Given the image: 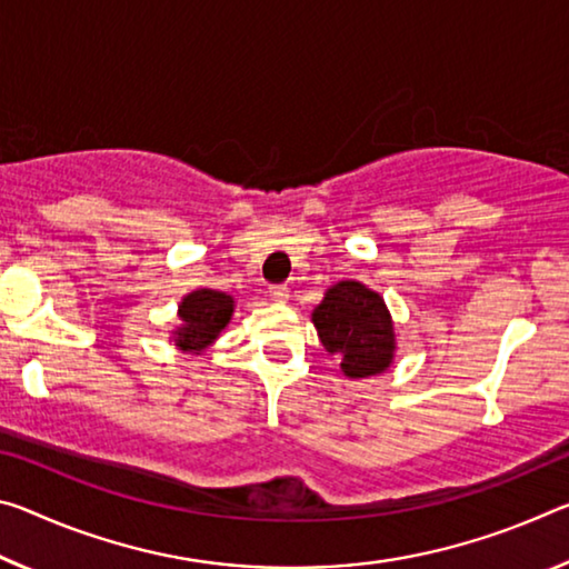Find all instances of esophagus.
Returning <instances> with one entry per match:
<instances>
[{"label": "esophagus", "instance_id": "esophagus-1", "mask_svg": "<svg viewBox=\"0 0 569 569\" xmlns=\"http://www.w3.org/2000/svg\"><path fill=\"white\" fill-rule=\"evenodd\" d=\"M270 299L276 303H286L288 301V288L286 286H270Z\"/></svg>", "mask_w": 569, "mask_h": 569}]
</instances>
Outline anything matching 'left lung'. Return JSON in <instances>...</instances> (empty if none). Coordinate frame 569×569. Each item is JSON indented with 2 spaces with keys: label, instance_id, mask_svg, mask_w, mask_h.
Instances as JSON below:
<instances>
[{
  "label": "left lung",
  "instance_id": "8db88e82",
  "mask_svg": "<svg viewBox=\"0 0 569 569\" xmlns=\"http://www.w3.org/2000/svg\"><path fill=\"white\" fill-rule=\"evenodd\" d=\"M323 349L339 359L349 380L382 375L395 362L398 339L385 299L359 281H339L327 288L311 313Z\"/></svg>",
  "mask_w": 569,
  "mask_h": 569
}]
</instances>
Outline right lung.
<instances>
[{"label":"right lung","mask_w":569,"mask_h":569,"mask_svg":"<svg viewBox=\"0 0 569 569\" xmlns=\"http://www.w3.org/2000/svg\"><path fill=\"white\" fill-rule=\"evenodd\" d=\"M236 311V299L214 288H197L187 293L177 306L179 327L171 331L174 347L192 355H202L207 347H212L222 329L228 327Z\"/></svg>","instance_id":"add662e5"}]
</instances>
